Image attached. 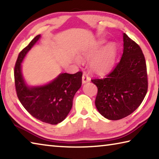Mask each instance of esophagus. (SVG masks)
<instances>
[{"label":"esophagus","mask_w":159,"mask_h":159,"mask_svg":"<svg viewBox=\"0 0 159 159\" xmlns=\"http://www.w3.org/2000/svg\"><path fill=\"white\" fill-rule=\"evenodd\" d=\"M90 80V78L88 76V74L86 73V72H84L83 74V76H82V82L83 83H85L89 82Z\"/></svg>","instance_id":"esophagus-1"}]
</instances>
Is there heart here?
<instances>
[{
    "label": "heart",
    "instance_id": "obj_1",
    "mask_svg": "<svg viewBox=\"0 0 159 159\" xmlns=\"http://www.w3.org/2000/svg\"><path fill=\"white\" fill-rule=\"evenodd\" d=\"M104 43V40L95 43L89 50H87L80 54V57L82 59H88L93 57L98 52L101 46ZM117 52V46L114 43H111L104 47L98 55L94 58L90 64L91 69L98 73H102L109 71L114 65L116 55Z\"/></svg>",
    "mask_w": 159,
    "mask_h": 159
}]
</instances>
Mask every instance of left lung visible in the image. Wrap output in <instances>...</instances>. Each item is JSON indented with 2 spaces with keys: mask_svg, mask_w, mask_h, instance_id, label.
I'll return each instance as SVG.
<instances>
[{
  "mask_svg": "<svg viewBox=\"0 0 159 159\" xmlns=\"http://www.w3.org/2000/svg\"><path fill=\"white\" fill-rule=\"evenodd\" d=\"M98 87L95 106L107 119L116 120L138 108L148 90L147 64L142 49L123 34V52L104 78L91 80Z\"/></svg>",
  "mask_w": 159,
  "mask_h": 159,
  "instance_id": "left-lung-1",
  "label": "left lung"
}]
</instances>
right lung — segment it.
<instances>
[{
  "instance_id": "add662e5",
  "label": "right lung",
  "mask_w": 159,
  "mask_h": 159,
  "mask_svg": "<svg viewBox=\"0 0 159 159\" xmlns=\"http://www.w3.org/2000/svg\"><path fill=\"white\" fill-rule=\"evenodd\" d=\"M40 37L41 35L36 36L19 54L14 70L16 93L21 104L32 116L56 125L62 121L71 109L74 97L82 84L83 73L61 74L47 85L28 87L21 75V63Z\"/></svg>"
}]
</instances>
